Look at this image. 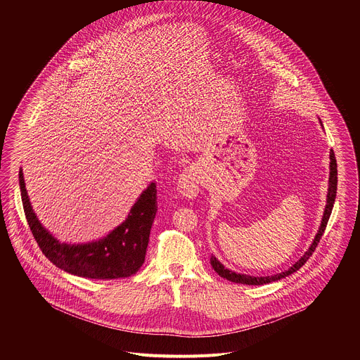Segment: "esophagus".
Instances as JSON below:
<instances>
[{"instance_id":"34e87169","label":"esophagus","mask_w":360,"mask_h":360,"mask_svg":"<svg viewBox=\"0 0 360 360\" xmlns=\"http://www.w3.org/2000/svg\"><path fill=\"white\" fill-rule=\"evenodd\" d=\"M201 173L198 170V167L194 166H188L187 169L183 170V173L179 177L177 181V191L181 197L187 198V200H193L195 197H198L201 188Z\"/></svg>"}]
</instances>
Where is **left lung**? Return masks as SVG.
<instances>
[{
    "instance_id": "8db88e82",
    "label": "left lung",
    "mask_w": 360,
    "mask_h": 360,
    "mask_svg": "<svg viewBox=\"0 0 360 360\" xmlns=\"http://www.w3.org/2000/svg\"><path fill=\"white\" fill-rule=\"evenodd\" d=\"M321 123V122H320ZM335 195H337V160H335V155L334 151L331 150L330 151V177H328V193H327V204L324 206V213H323V217H321V223H320V227L313 238V243L310 244V247L308 248V251L304 254V257H301L300 260H297L290 269H287L285 271H281V273H277V274H273V276H250V274H243V273H236L230 269H226L216 257L212 255L210 257V264L213 267V270L223 278L229 280V281H233V283H238V284H247V285H262V284H267V283H273V281H277V280H281L290 274H292L294 271L300 270L308 260L309 257H311V254L314 252L324 230H326V226H327V221L330 219V214H331V210H333V206H334V201H335Z\"/></svg>"
}]
</instances>
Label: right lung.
I'll return each instance as SVG.
<instances>
[{"instance_id": "right-lung-1", "label": "right lung", "mask_w": 360, "mask_h": 360, "mask_svg": "<svg viewBox=\"0 0 360 360\" xmlns=\"http://www.w3.org/2000/svg\"><path fill=\"white\" fill-rule=\"evenodd\" d=\"M19 187L33 237L56 267L79 277L112 280L130 277L143 266L158 210L155 183L141 193L123 223L103 238L86 244L60 243L40 223L30 204L22 169L19 170Z\"/></svg>"}]
</instances>
